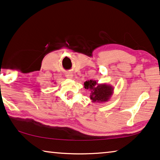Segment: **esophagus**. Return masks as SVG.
Masks as SVG:
<instances>
[{"label":"esophagus","instance_id":"34e87169","mask_svg":"<svg viewBox=\"0 0 160 160\" xmlns=\"http://www.w3.org/2000/svg\"><path fill=\"white\" fill-rule=\"evenodd\" d=\"M65 75H66L67 78H70V79H72V78H73V75H72V73H70V72H67L65 74Z\"/></svg>","mask_w":160,"mask_h":160}]
</instances>
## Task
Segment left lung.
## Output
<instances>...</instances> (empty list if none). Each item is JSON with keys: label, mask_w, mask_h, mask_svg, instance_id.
<instances>
[{"label": "left lung", "mask_w": 160, "mask_h": 160, "mask_svg": "<svg viewBox=\"0 0 160 160\" xmlns=\"http://www.w3.org/2000/svg\"><path fill=\"white\" fill-rule=\"evenodd\" d=\"M84 88L90 91V97L93 103H103L108 102L113 93V87L111 85L101 83L98 81L88 80L84 82Z\"/></svg>", "instance_id": "left-lung-1"}]
</instances>
